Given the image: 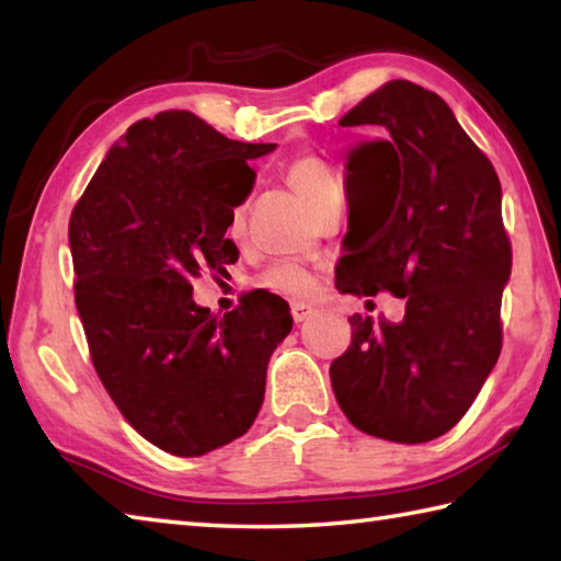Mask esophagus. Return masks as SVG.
Segmentation results:
<instances>
[{
	"label": "esophagus",
	"mask_w": 561,
	"mask_h": 561,
	"mask_svg": "<svg viewBox=\"0 0 561 561\" xmlns=\"http://www.w3.org/2000/svg\"><path fill=\"white\" fill-rule=\"evenodd\" d=\"M311 314H314V307L311 304H304V301H294L291 304V319L301 324V321H307Z\"/></svg>",
	"instance_id": "obj_1"
}]
</instances>
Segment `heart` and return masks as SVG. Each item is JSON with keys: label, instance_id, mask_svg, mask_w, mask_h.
Listing matches in <instances>:
<instances>
[{"label": "heart", "instance_id": "obj_1", "mask_svg": "<svg viewBox=\"0 0 561 561\" xmlns=\"http://www.w3.org/2000/svg\"><path fill=\"white\" fill-rule=\"evenodd\" d=\"M284 178L287 183L297 190V195L311 213H319L321 207L341 201V183L324 158L319 156H299L284 168ZM242 225V207H234L232 213V230H240ZM257 284L262 289L284 294V297H309L317 287L314 274L297 262H277L264 270Z\"/></svg>", "mask_w": 561, "mask_h": 561}]
</instances>
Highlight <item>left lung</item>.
<instances>
[{
	"label": "left lung",
	"mask_w": 561,
	"mask_h": 561,
	"mask_svg": "<svg viewBox=\"0 0 561 561\" xmlns=\"http://www.w3.org/2000/svg\"><path fill=\"white\" fill-rule=\"evenodd\" d=\"M339 126L386 138L348 156L336 289L391 291L405 317H348L351 344L331 364V386L358 431L428 443L468 413L502 351L512 244L500 180L448 103L411 81H388Z\"/></svg>",
	"instance_id": "left-lung-1"
}]
</instances>
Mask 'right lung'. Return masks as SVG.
Segmentation results:
<instances>
[{
  "mask_svg": "<svg viewBox=\"0 0 561 561\" xmlns=\"http://www.w3.org/2000/svg\"><path fill=\"white\" fill-rule=\"evenodd\" d=\"M274 144L230 140L190 111L133 123L73 205V297L89 354L113 403L146 440L197 458L257 417L289 304L242 294L220 319L193 301V279L225 272V232L254 185L247 160Z\"/></svg>",
  "mask_w": 561,
  "mask_h": 561,
  "instance_id": "right-lung-1",
  "label": "right lung"
}]
</instances>
